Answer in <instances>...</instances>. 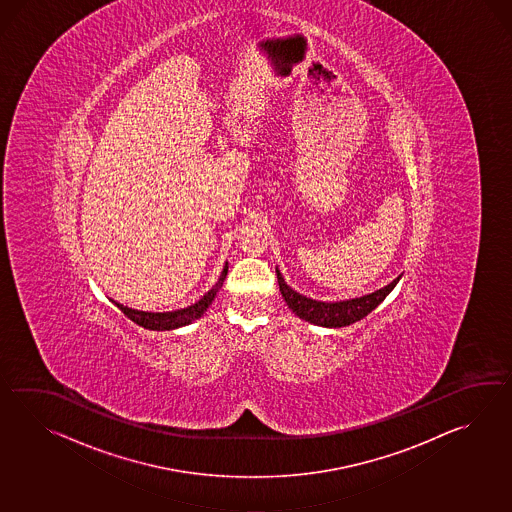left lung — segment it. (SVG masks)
Here are the masks:
<instances>
[{"instance_id": "obj_1", "label": "left lung", "mask_w": 512, "mask_h": 512, "mask_svg": "<svg viewBox=\"0 0 512 512\" xmlns=\"http://www.w3.org/2000/svg\"><path fill=\"white\" fill-rule=\"evenodd\" d=\"M275 272H277L279 290L283 294L284 303L296 314L297 318L305 319L308 323L318 325V327H327V329H340V327H347L351 323L364 319L369 312H373L389 296V292L400 281V275H398L397 279H393L384 288L376 290L373 294H367V296L343 299V301H318V299L303 296L292 286H288L284 281L283 273L279 272V268H275Z\"/></svg>"}]
</instances>
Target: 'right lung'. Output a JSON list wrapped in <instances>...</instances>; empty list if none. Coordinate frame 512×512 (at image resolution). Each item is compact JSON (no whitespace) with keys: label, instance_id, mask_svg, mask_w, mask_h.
Returning <instances> with one entry per match:
<instances>
[{"label":"right lung","instance_id":"obj_1","mask_svg":"<svg viewBox=\"0 0 512 512\" xmlns=\"http://www.w3.org/2000/svg\"><path fill=\"white\" fill-rule=\"evenodd\" d=\"M228 275V262L224 266V270L220 273L218 281L215 286L205 294L204 297H200L196 303H193L191 307L180 308V310H171V312H145V310H136V308H128L121 303H115V307L119 308L126 318L132 319L134 323H137L139 327L148 330H174L185 327L189 323H193L198 318L204 316L205 310L211 307V303L215 301V296L218 294V290L222 288L224 279Z\"/></svg>","mask_w":512,"mask_h":512}]
</instances>
